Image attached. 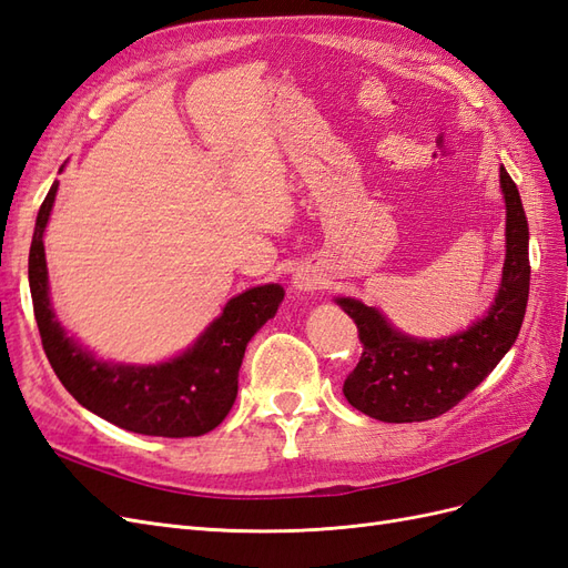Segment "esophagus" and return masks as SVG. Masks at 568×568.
I'll list each match as a JSON object with an SVG mask.
<instances>
[{"mask_svg": "<svg viewBox=\"0 0 568 568\" xmlns=\"http://www.w3.org/2000/svg\"><path fill=\"white\" fill-rule=\"evenodd\" d=\"M294 286H296L298 291H315V288L320 286V277H317V274H315L313 270L301 267V270H296V274H294Z\"/></svg>", "mask_w": 568, "mask_h": 568, "instance_id": "1", "label": "esophagus"}]
</instances>
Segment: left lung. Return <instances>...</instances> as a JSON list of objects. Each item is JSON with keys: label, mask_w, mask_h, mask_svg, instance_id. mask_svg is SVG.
Listing matches in <instances>:
<instances>
[{"label": "left lung", "mask_w": 568, "mask_h": 568, "mask_svg": "<svg viewBox=\"0 0 568 568\" xmlns=\"http://www.w3.org/2000/svg\"><path fill=\"white\" fill-rule=\"evenodd\" d=\"M507 205V257L503 284L488 315L450 338H409L376 307L355 298L336 303L357 324L363 343L357 367L343 382L346 400L379 422H426L445 415L486 379L514 346L526 315L530 263L528 222L519 189L500 168Z\"/></svg>", "instance_id": "left-lung-1"}]
</instances>
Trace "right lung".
I'll return each instance as SVG.
<instances>
[{
  "label": "right lung",
  "mask_w": 568,
  "mask_h": 568,
  "mask_svg": "<svg viewBox=\"0 0 568 568\" xmlns=\"http://www.w3.org/2000/svg\"><path fill=\"white\" fill-rule=\"evenodd\" d=\"M59 182L40 205L28 280L42 348L63 388L101 419L144 436L189 438L209 434L227 417L239 388L246 343L274 317L284 298L280 284L255 286L232 298L205 334L173 363L111 367L68 338L49 305L42 234Z\"/></svg>",
  "instance_id": "right-lung-1"
}]
</instances>
